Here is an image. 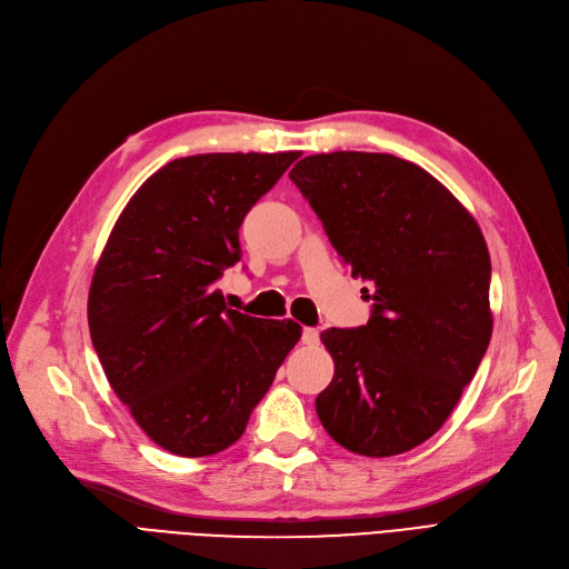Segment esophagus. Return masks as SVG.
Returning a JSON list of instances; mask_svg holds the SVG:
<instances>
[{
  "label": "esophagus",
  "instance_id": "34e87169",
  "mask_svg": "<svg viewBox=\"0 0 569 569\" xmlns=\"http://www.w3.org/2000/svg\"><path fill=\"white\" fill-rule=\"evenodd\" d=\"M318 341H320V332L316 330V327H305L302 343H305V346H318Z\"/></svg>",
  "mask_w": 569,
  "mask_h": 569
}]
</instances>
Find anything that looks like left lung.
I'll return each mask as SVG.
<instances>
[{
    "mask_svg": "<svg viewBox=\"0 0 569 569\" xmlns=\"http://www.w3.org/2000/svg\"><path fill=\"white\" fill-rule=\"evenodd\" d=\"M290 179L373 300L367 325L320 335L335 378L316 412L355 455L408 452L450 417L489 348L482 230L438 179L392 154H316Z\"/></svg>",
    "mask_w": 569,
    "mask_h": 569,
    "instance_id": "8db88e82",
    "label": "left lung"
}]
</instances>
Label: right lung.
<instances>
[{"label": "right lung", "mask_w": 569, "mask_h": 569, "mask_svg": "<svg viewBox=\"0 0 569 569\" xmlns=\"http://www.w3.org/2000/svg\"><path fill=\"white\" fill-rule=\"evenodd\" d=\"M300 152L174 159L117 219L87 318L114 395L163 450L223 452L300 341L292 320L226 307L217 281L239 262V226Z\"/></svg>", "instance_id": "right-lung-1"}]
</instances>
